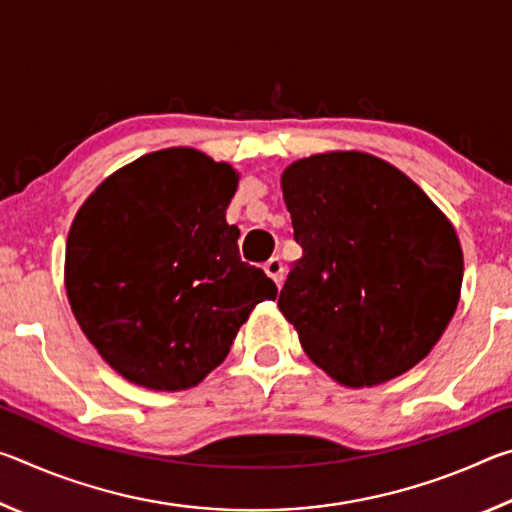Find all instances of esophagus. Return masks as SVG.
<instances>
[{"label":"esophagus","mask_w":512,"mask_h":512,"mask_svg":"<svg viewBox=\"0 0 512 512\" xmlns=\"http://www.w3.org/2000/svg\"><path fill=\"white\" fill-rule=\"evenodd\" d=\"M264 271H266V275L271 277V280L277 284V287H280L282 280H284V264H282V259H280V257H271V259H268V262L264 264Z\"/></svg>","instance_id":"esophagus-1"}]
</instances>
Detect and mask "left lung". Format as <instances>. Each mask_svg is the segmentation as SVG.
Masks as SVG:
<instances>
[{"label":"left lung","mask_w":512,"mask_h":512,"mask_svg":"<svg viewBox=\"0 0 512 512\" xmlns=\"http://www.w3.org/2000/svg\"><path fill=\"white\" fill-rule=\"evenodd\" d=\"M302 257L277 307L309 359L345 386L411 370L452 320L463 253L443 212L368 153H323L282 173Z\"/></svg>","instance_id":"8db88e82"}]
</instances>
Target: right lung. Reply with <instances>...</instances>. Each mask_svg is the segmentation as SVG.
I'll return each mask as SVG.
<instances>
[{
    "instance_id": "1",
    "label": "right lung",
    "mask_w": 512,
    "mask_h": 512,
    "mask_svg": "<svg viewBox=\"0 0 512 512\" xmlns=\"http://www.w3.org/2000/svg\"><path fill=\"white\" fill-rule=\"evenodd\" d=\"M237 173L194 149L135 160L101 183L67 237L76 320L119 375L185 391L228 357L239 327L277 287L241 262L225 221Z\"/></svg>"
}]
</instances>
